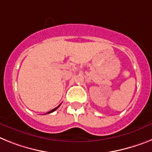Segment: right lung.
Here are the masks:
<instances>
[{
    "mask_svg": "<svg viewBox=\"0 0 152 152\" xmlns=\"http://www.w3.org/2000/svg\"><path fill=\"white\" fill-rule=\"evenodd\" d=\"M60 105H61V104H59V105H58V107H57L54 108V109H53V110H50V111H48V113H52V112H54L55 110H56V109H58V107H59V106H60Z\"/></svg>",
    "mask_w": 152,
    "mask_h": 152,
    "instance_id": "right-lung-1",
    "label": "right lung"
}]
</instances>
